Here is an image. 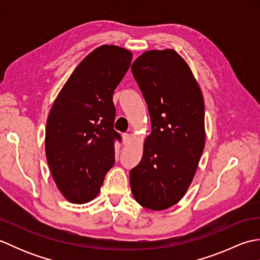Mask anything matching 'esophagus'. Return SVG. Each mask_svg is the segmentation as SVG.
<instances>
[{
    "instance_id": "34e87169",
    "label": "esophagus",
    "mask_w": 260,
    "mask_h": 260,
    "mask_svg": "<svg viewBox=\"0 0 260 260\" xmlns=\"http://www.w3.org/2000/svg\"><path fill=\"white\" fill-rule=\"evenodd\" d=\"M131 135L129 134H123V144L124 145H128L131 143Z\"/></svg>"
}]
</instances>
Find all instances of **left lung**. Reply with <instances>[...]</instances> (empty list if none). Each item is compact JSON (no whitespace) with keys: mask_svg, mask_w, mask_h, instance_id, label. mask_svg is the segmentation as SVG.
Returning <instances> with one entry per match:
<instances>
[{"mask_svg":"<svg viewBox=\"0 0 260 260\" xmlns=\"http://www.w3.org/2000/svg\"><path fill=\"white\" fill-rule=\"evenodd\" d=\"M151 116L141 162L129 172L135 200L161 211L189 189L206 142L204 101L189 64L173 49L145 51L132 64Z\"/></svg>","mask_w":260,"mask_h":260,"instance_id":"obj_1","label":"left lung"}]
</instances>
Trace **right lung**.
Masks as SVG:
<instances>
[{
	"label": "right lung",
	"mask_w": 260,
	"mask_h": 260,
	"mask_svg": "<svg viewBox=\"0 0 260 260\" xmlns=\"http://www.w3.org/2000/svg\"><path fill=\"white\" fill-rule=\"evenodd\" d=\"M133 54L104 45L77 66L54 101L46 126V155L59 191L71 203L95 199L115 163L113 93Z\"/></svg>",
	"instance_id": "right-lung-1"
}]
</instances>
